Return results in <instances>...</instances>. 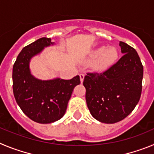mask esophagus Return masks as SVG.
<instances>
[{
	"label": "esophagus",
	"mask_w": 154,
	"mask_h": 154,
	"mask_svg": "<svg viewBox=\"0 0 154 154\" xmlns=\"http://www.w3.org/2000/svg\"><path fill=\"white\" fill-rule=\"evenodd\" d=\"M80 82L83 83V81H84V74H80Z\"/></svg>",
	"instance_id": "obj_1"
}]
</instances>
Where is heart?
Listing matches in <instances>:
<instances>
[{
  "label": "heart",
  "mask_w": 154,
  "mask_h": 154,
  "mask_svg": "<svg viewBox=\"0 0 154 154\" xmlns=\"http://www.w3.org/2000/svg\"><path fill=\"white\" fill-rule=\"evenodd\" d=\"M118 57L116 48L102 46L91 52L89 56L90 60H95L94 66L98 69H106L115 63Z\"/></svg>",
  "instance_id": "heart-1"
}]
</instances>
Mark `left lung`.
I'll list each match as a JSON object with an SVG mask.
<instances>
[{
	"label": "left lung",
	"instance_id": "left-lung-1",
	"mask_svg": "<svg viewBox=\"0 0 154 154\" xmlns=\"http://www.w3.org/2000/svg\"><path fill=\"white\" fill-rule=\"evenodd\" d=\"M123 57L100 73H87L83 84L93 117L104 124L124 120L134 110L142 91L143 67L134 48L120 41Z\"/></svg>",
	"mask_w": 154,
	"mask_h": 154
}]
</instances>
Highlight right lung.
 <instances>
[{
	"label": "right lung",
	"instance_id": "add662e5",
	"mask_svg": "<svg viewBox=\"0 0 154 154\" xmlns=\"http://www.w3.org/2000/svg\"><path fill=\"white\" fill-rule=\"evenodd\" d=\"M54 45L42 37L23 48L13 67V91L17 103L24 114L39 124H51L63 117L74 88L80 84L78 75L71 80H40L30 71L32 57L47 47Z\"/></svg>",
	"mask_w": 154,
	"mask_h": 154
}]
</instances>
